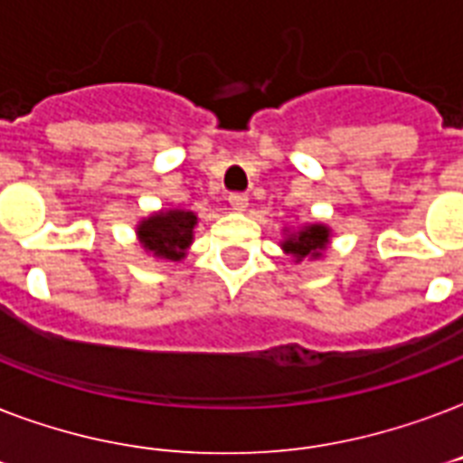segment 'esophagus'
Masks as SVG:
<instances>
[{"label":"esophagus","instance_id":"esophagus-1","mask_svg":"<svg viewBox=\"0 0 463 463\" xmlns=\"http://www.w3.org/2000/svg\"><path fill=\"white\" fill-rule=\"evenodd\" d=\"M228 203H231L235 211H245L247 206H250V196L242 194V192H232V194L228 196Z\"/></svg>","mask_w":463,"mask_h":463}]
</instances>
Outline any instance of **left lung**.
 Returning a JSON list of instances; mask_svg holds the SVG:
<instances>
[{"label": "left lung", "mask_w": 463, "mask_h": 463, "mask_svg": "<svg viewBox=\"0 0 463 463\" xmlns=\"http://www.w3.org/2000/svg\"><path fill=\"white\" fill-rule=\"evenodd\" d=\"M326 245H329V228L322 223L303 225L300 231L288 232L281 242L283 252L293 254L296 261L319 260Z\"/></svg>", "instance_id": "1"}]
</instances>
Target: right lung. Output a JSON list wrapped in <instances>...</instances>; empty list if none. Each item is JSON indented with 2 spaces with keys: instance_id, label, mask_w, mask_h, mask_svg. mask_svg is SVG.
I'll use <instances>...</instances> for the list:
<instances>
[{
  "instance_id": "add662e5",
  "label": "right lung",
  "mask_w": 463,
  "mask_h": 463,
  "mask_svg": "<svg viewBox=\"0 0 463 463\" xmlns=\"http://www.w3.org/2000/svg\"><path fill=\"white\" fill-rule=\"evenodd\" d=\"M194 225L196 216L192 211H158L137 225V235H139L141 247L154 257L165 261H180L184 260L187 247L194 240Z\"/></svg>"
}]
</instances>
